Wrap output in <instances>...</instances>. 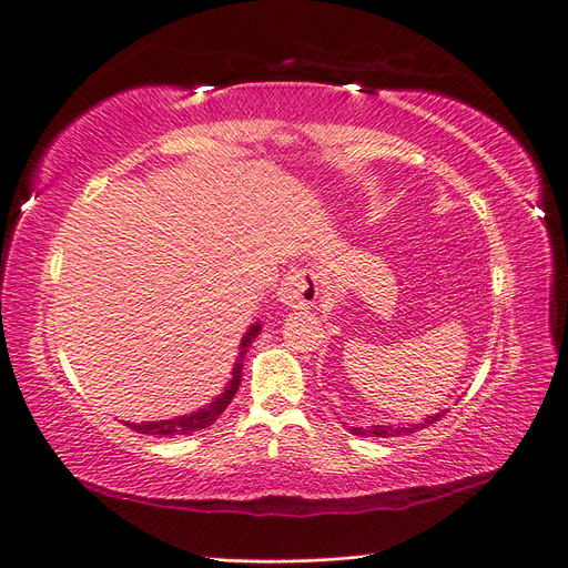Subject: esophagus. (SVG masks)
<instances>
[{
	"label": "esophagus",
	"mask_w": 568,
	"mask_h": 568,
	"mask_svg": "<svg viewBox=\"0 0 568 568\" xmlns=\"http://www.w3.org/2000/svg\"><path fill=\"white\" fill-rule=\"evenodd\" d=\"M320 296L317 274L313 270H291L282 286H280V301L288 307H311Z\"/></svg>",
	"instance_id": "34e87169"
}]
</instances>
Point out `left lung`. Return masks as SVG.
Listing matches in <instances>:
<instances>
[{
    "label": "left lung",
    "instance_id": "obj_1",
    "mask_svg": "<svg viewBox=\"0 0 568 568\" xmlns=\"http://www.w3.org/2000/svg\"><path fill=\"white\" fill-rule=\"evenodd\" d=\"M445 412V409H443ZM443 412H438V415L424 419L422 424H409V426H384V424H374V426H351V434L355 436H379V438H390V436H407V434H415L417 428H424L428 424H434L443 417Z\"/></svg>",
    "mask_w": 568,
    "mask_h": 568
}]
</instances>
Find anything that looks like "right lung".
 I'll return each instance as SVG.
<instances>
[{"label":"right lung","mask_w":568,"mask_h":568,"mask_svg":"<svg viewBox=\"0 0 568 568\" xmlns=\"http://www.w3.org/2000/svg\"><path fill=\"white\" fill-rule=\"evenodd\" d=\"M261 334V324H253L251 329L246 332V336L242 338V346H239V357H236V365L232 372V379L225 388V393L217 395V398L201 407L199 412H192V415H182L175 419H163V422H144V424H128L132 432L136 434H144V436H159V438H175V436H189L194 432H201V428H209L211 424H215V419L222 415V412L227 409V405L232 403L234 393L239 390V384H242V369H244V355L248 351L251 343L255 341V336Z\"/></svg>","instance_id":"add662e5"}]
</instances>
